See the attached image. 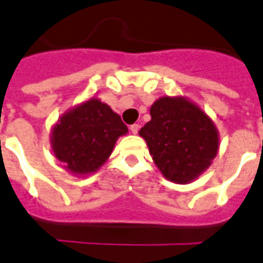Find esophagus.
Wrapping results in <instances>:
<instances>
[{
  "instance_id": "esophagus-1",
  "label": "esophagus",
  "mask_w": 263,
  "mask_h": 263,
  "mask_svg": "<svg viewBox=\"0 0 263 263\" xmlns=\"http://www.w3.org/2000/svg\"><path fill=\"white\" fill-rule=\"evenodd\" d=\"M129 129H131V132L134 134V135H136L138 131H139V124H132L131 127H129Z\"/></svg>"
}]
</instances>
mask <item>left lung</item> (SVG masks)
<instances>
[{
  "mask_svg": "<svg viewBox=\"0 0 263 263\" xmlns=\"http://www.w3.org/2000/svg\"><path fill=\"white\" fill-rule=\"evenodd\" d=\"M150 116L139 135L146 140L156 166L173 183H192L218 153L216 124L185 97H161L150 107Z\"/></svg>",
  "mask_w": 263,
  "mask_h": 263,
  "instance_id": "obj_1",
  "label": "left lung"
}]
</instances>
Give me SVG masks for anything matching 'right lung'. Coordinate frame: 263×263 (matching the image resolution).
Segmentation results:
<instances>
[{
    "instance_id": "obj_1",
    "label": "right lung",
    "mask_w": 263,
    "mask_h": 263,
    "mask_svg": "<svg viewBox=\"0 0 263 263\" xmlns=\"http://www.w3.org/2000/svg\"><path fill=\"white\" fill-rule=\"evenodd\" d=\"M127 132V125L109 105L91 97L65 111L53 125L51 150L68 172L83 177L106 162L117 139Z\"/></svg>"
}]
</instances>
